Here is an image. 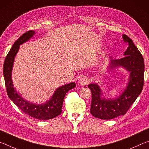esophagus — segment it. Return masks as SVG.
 <instances>
[{
    "instance_id": "obj_1",
    "label": "esophagus",
    "mask_w": 149,
    "mask_h": 149,
    "mask_svg": "<svg viewBox=\"0 0 149 149\" xmlns=\"http://www.w3.org/2000/svg\"><path fill=\"white\" fill-rule=\"evenodd\" d=\"M89 83V78L86 76H84L81 78L79 81V84L80 85H82V86H85V85H87Z\"/></svg>"
}]
</instances>
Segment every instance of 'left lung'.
I'll return each instance as SVG.
<instances>
[{"label":"left lung","instance_id":"left-lung-1","mask_svg":"<svg viewBox=\"0 0 149 149\" xmlns=\"http://www.w3.org/2000/svg\"><path fill=\"white\" fill-rule=\"evenodd\" d=\"M122 37L123 41L128 45L123 54L125 56L120 59H111L109 68L112 70L122 66L130 72L129 82L124 91L116 99H106L101 97L102 91L97 84L88 85L92 94L91 114L100 119L111 120L124 115L140 95L143 87L144 59L132 40L125 34Z\"/></svg>","mask_w":149,"mask_h":149}]
</instances>
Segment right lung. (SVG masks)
I'll list each match as a JSON object with an SVG mask.
<instances>
[{
	"label": "right lung",
	"instance_id": "obj_1",
	"mask_svg": "<svg viewBox=\"0 0 149 149\" xmlns=\"http://www.w3.org/2000/svg\"><path fill=\"white\" fill-rule=\"evenodd\" d=\"M35 31H28L25 33L14 42L5 58L3 65V74L8 96L20 110L25 114L39 120L52 119L61 114L63 101L66 93L75 87L74 82L70 83L55 91L52 97L45 104H35L24 100L15 90L12 80V70L14 58L18 51L19 45L31 38Z\"/></svg>",
	"mask_w": 149,
	"mask_h": 149
}]
</instances>
